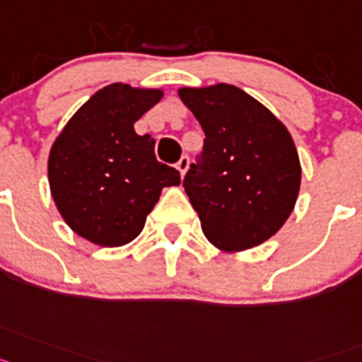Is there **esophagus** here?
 <instances>
[{
    "mask_svg": "<svg viewBox=\"0 0 362 362\" xmlns=\"http://www.w3.org/2000/svg\"><path fill=\"white\" fill-rule=\"evenodd\" d=\"M177 169H178V171H180L182 177H184L185 171L189 169V156H187V155L182 156V158L177 162Z\"/></svg>",
    "mask_w": 362,
    "mask_h": 362,
    "instance_id": "obj_1",
    "label": "esophagus"
}]
</instances>
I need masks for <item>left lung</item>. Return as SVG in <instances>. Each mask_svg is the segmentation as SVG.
<instances>
[{"label":"left lung","mask_w":362,"mask_h":362,"mask_svg":"<svg viewBox=\"0 0 362 362\" xmlns=\"http://www.w3.org/2000/svg\"><path fill=\"white\" fill-rule=\"evenodd\" d=\"M204 129L184 189L213 246L244 251L282 228L300 187L293 138L269 109L228 83L178 89Z\"/></svg>","instance_id":"8db88e82"}]
</instances>
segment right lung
<instances>
[{"instance_id":"1","label":"right lung","mask_w":362,"mask_h":362,"mask_svg":"<svg viewBox=\"0 0 362 362\" xmlns=\"http://www.w3.org/2000/svg\"><path fill=\"white\" fill-rule=\"evenodd\" d=\"M162 96L127 83L103 87L52 144V199L69 228L93 244L116 247L136 238L163 187L180 184V173L156 160L155 140L134 131Z\"/></svg>"}]
</instances>
